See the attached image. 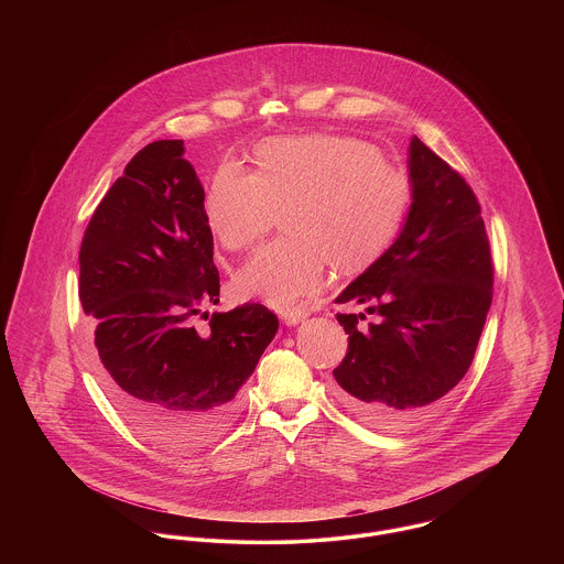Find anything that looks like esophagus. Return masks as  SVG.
<instances>
[{
	"label": "esophagus",
	"mask_w": 564,
	"mask_h": 564,
	"mask_svg": "<svg viewBox=\"0 0 564 564\" xmlns=\"http://www.w3.org/2000/svg\"><path fill=\"white\" fill-rule=\"evenodd\" d=\"M306 317H308L306 311H288V313H283L285 325H297V323L304 322Z\"/></svg>",
	"instance_id": "obj_1"
}]
</instances>
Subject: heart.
Returning <instances> with one entry per match:
<instances>
[{
	"label": "heart",
	"mask_w": 564,
	"mask_h": 564,
	"mask_svg": "<svg viewBox=\"0 0 564 564\" xmlns=\"http://www.w3.org/2000/svg\"><path fill=\"white\" fill-rule=\"evenodd\" d=\"M410 207V182L366 141L343 134L276 137L256 150V171L221 162L203 212L228 251H247L276 215L285 241L237 274V292L276 311H297L322 292L327 264L357 270L393 242Z\"/></svg>",
	"instance_id": "obj_1"
}]
</instances>
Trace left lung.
Returning <instances> with one entry per match:
<instances>
[{"mask_svg": "<svg viewBox=\"0 0 564 564\" xmlns=\"http://www.w3.org/2000/svg\"><path fill=\"white\" fill-rule=\"evenodd\" d=\"M412 203L395 242L338 304L349 349L334 370L336 398L376 427L423 423L467 375L492 302V258L474 189L414 134L408 150Z\"/></svg>", "mask_w": 564, "mask_h": 564, "instance_id": "left-lung-1", "label": "left lung"}]
</instances>
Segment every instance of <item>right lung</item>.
I'll return each instance as SVG.
<instances>
[{
  "mask_svg": "<svg viewBox=\"0 0 564 564\" xmlns=\"http://www.w3.org/2000/svg\"><path fill=\"white\" fill-rule=\"evenodd\" d=\"M205 189L182 139L148 143L90 217L80 302L109 402L148 440L196 453L230 427L239 389L279 329L264 304L192 317L219 302ZM207 315V313H203Z\"/></svg>",
  "mask_w": 564,
  "mask_h": 564,
  "instance_id": "obj_1",
  "label": "right lung"
}]
</instances>
